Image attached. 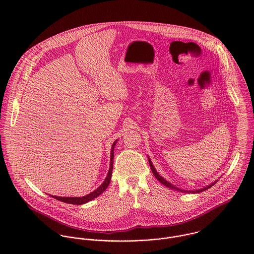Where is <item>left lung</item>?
Masks as SVG:
<instances>
[{"label":"left lung","instance_id":"left-lung-1","mask_svg":"<svg viewBox=\"0 0 254 254\" xmlns=\"http://www.w3.org/2000/svg\"><path fill=\"white\" fill-rule=\"evenodd\" d=\"M148 162H149V166H150V169H151V171H152V173H153V175H154V177L158 180V181L160 182L161 184H163L164 186H166V187H168V188H170V189H173V190H178V191H181V192H190V193H195V192H200V191H203V190H207V189H209V188H211L214 184H216V182H214V183H212L211 185H209V186H207V187H205V188H203V189H200V190H181V189H178V188H176V187H174L172 184H170L169 182L166 181L165 179H163L158 173H157V171L155 170V168L153 167V165H152V163H151V161H150V159L148 158Z\"/></svg>","mask_w":254,"mask_h":254}]
</instances>
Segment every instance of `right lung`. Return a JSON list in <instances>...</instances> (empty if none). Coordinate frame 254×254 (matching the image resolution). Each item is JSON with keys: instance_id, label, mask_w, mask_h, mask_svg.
<instances>
[{"instance_id": "right-lung-1", "label": "right lung", "mask_w": 254, "mask_h": 254, "mask_svg": "<svg viewBox=\"0 0 254 254\" xmlns=\"http://www.w3.org/2000/svg\"><path fill=\"white\" fill-rule=\"evenodd\" d=\"M117 141H115L112 145H111V150H110V165H109V173H108V176L106 178V180L104 181V183L97 189L95 190L94 191H92L91 193L85 195V196H81V197H69V196H56V195H51L52 197L58 199V200H61L63 202H66V203H70V204H84L94 198H96L97 196H99L100 194H102L106 190L107 188L109 187V183H110V179H111V174H112V167H113V155H114V145L116 144Z\"/></svg>"}]
</instances>
